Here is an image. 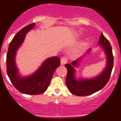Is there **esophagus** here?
I'll use <instances>...</instances> for the list:
<instances>
[{"label": "esophagus", "instance_id": "obj_1", "mask_svg": "<svg viewBox=\"0 0 121 121\" xmlns=\"http://www.w3.org/2000/svg\"><path fill=\"white\" fill-rule=\"evenodd\" d=\"M67 59L66 57H63V58L61 59L60 60V63H61V65H64L65 63H67Z\"/></svg>", "mask_w": 121, "mask_h": 121}]
</instances>
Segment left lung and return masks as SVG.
Returning a JSON list of instances; mask_svg holds the SVG:
<instances>
[{
	"mask_svg": "<svg viewBox=\"0 0 121 121\" xmlns=\"http://www.w3.org/2000/svg\"><path fill=\"white\" fill-rule=\"evenodd\" d=\"M98 44L100 45L106 55V64L103 71L98 76L90 78H76L75 76L76 71L75 67H79L82 57H80L76 61L71 62L70 64H66L65 65L67 69L65 83L69 91L74 95L78 96L90 95L101 90L109 80L113 65L112 47L102 33H101L99 38ZM90 49L88 50L87 53L90 52Z\"/></svg>",
	"mask_w": 121,
	"mask_h": 121,
	"instance_id": "left-lung-1",
	"label": "left lung"
}]
</instances>
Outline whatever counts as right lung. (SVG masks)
Returning <instances> with one entry per match:
<instances>
[{
  "label": "right lung",
  "instance_id": "obj_1",
  "mask_svg": "<svg viewBox=\"0 0 121 121\" xmlns=\"http://www.w3.org/2000/svg\"><path fill=\"white\" fill-rule=\"evenodd\" d=\"M35 26V23L26 26L13 37L8 48L6 56L7 74L12 83L19 92L26 95H39L47 89L54 72L60 65L58 57L45 60L38 70L27 76H22L19 72L15 61L17 50L23 43L26 35Z\"/></svg>",
  "mask_w": 121,
  "mask_h": 121
}]
</instances>
